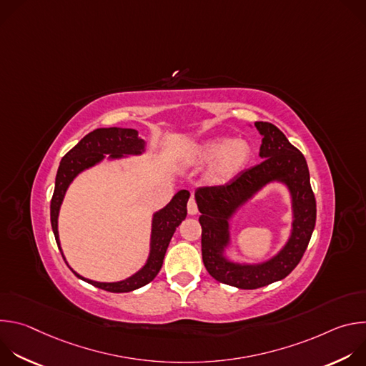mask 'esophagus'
<instances>
[{
    "instance_id": "obj_1",
    "label": "esophagus",
    "mask_w": 366,
    "mask_h": 366,
    "mask_svg": "<svg viewBox=\"0 0 366 366\" xmlns=\"http://www.w3.org/2000/svg\"><path fill=\"white\" fill-rule=\"evenodd\" d=\"M187 208H188V214H191V216H194V214L198 213V207H197V202H195L194 197H191V198L188 199Z\"/></svg>"
}]
</instances>
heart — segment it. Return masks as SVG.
Returning <instances> with one entry per match:
<instances>
[{"instance_id": "heart-1", "label": "heart", "mask_w": 366, "mask_h": 366, "mask_svg": "<svg viewBox=\"0 0 366 366\" xmlns=\"http://www.w3.org/2000/svg\"><path fill=\"white\" fill-rule=\"evenodd\" d=\"M250 159V146L244 140L216 137L204 142L194 152V161L212 164L208 178L214 184H226L237 177Z\"/></svg>"}]
</instances>
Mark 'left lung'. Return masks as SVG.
Masks as SVG:
<instances>
[{
  "instance_id": "left-lung-1",
  "label": "left lung",
  "mask_w": 366,
  "mask_h": 366,
  "mask_svg": "<svg viewBox=\"0 0 366 366\" xmlns=\"http://www.w3.org/2000/svg\"><path fill=\"white\" fill-rule=\"evenodd\" d=\"M264 136L259 156L260 164L240 172L230 182L201 187L195 191L201 224L202 262L216 281L240 288L256 290L284 280L300 264L316 226V198L310 185V174L302 153L285 134L267 122L254 123ZM278 180L292 192L295 222L292 236L285 249L272 259L257 266H240L223 256L228 244V219L264 184Z\"/></svg>"
}]
</instances>
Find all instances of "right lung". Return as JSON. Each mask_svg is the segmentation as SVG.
<instances>
[{
	"instance_id": "add662e5",
	"label": "right lung",
	"mask_w": 366,
	"mask_h": 366,
	"mask_svg": "<svg viewBox=\"0 0 366 366\" xmlns=\"http://www.w3.org/2000/svg\"><path fill=\"white\" fill-rule=\"evenodd\" d=\"M143 150H144V140L139 137L137 130L109 127V129H97L88 133L84 139L79 140L76 146H74L64 156L56 174L54 197H51V201H50V223H51V230H54L59 249H61L59 233H58L59 208L64 201L65 192L69 184L74 181V178L84 169L91 168L99 161H102L104 154H110L112 159H117V158H122L123 154H140ZM188 198H189V192L187 189H181L174 195V198L167 207H164L162 210L153 214L149 259L146 265L130 278L119 282H97V281H91L81 277L74 269L71 271L82 281L110 292H130L133 290H137L149 284L161 271L169 242L177 227L187 217ZM61 253H62V249H61Z\"/></svg>"
}]
</instances>
